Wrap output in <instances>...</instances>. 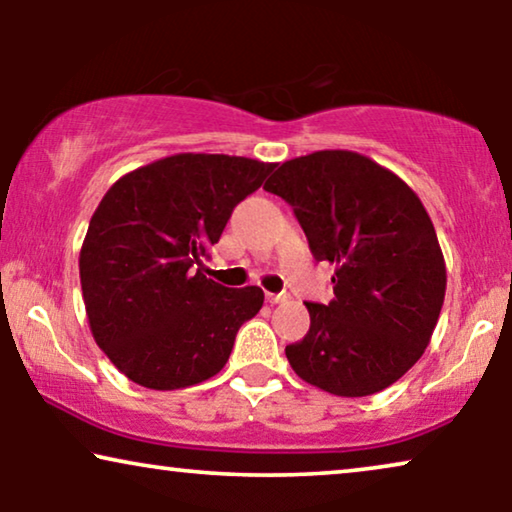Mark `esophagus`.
<instances>
[{
	"mask_svg": "<svg viewBox=\"0 0 512 512\" xmlns=\"http://www.w3.org/2000/svg\"><path fill=\"white\" fill-rule=\"evenodd\" d=\"M265 300H268L270 305L286 303V300H289V293H265Z\"/></svg>",
	"mask_w": 512,
	"mask_h": 512,
	"instance_id": "obj_1",
	"label": "esophagus"
}]
</instances>
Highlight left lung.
Masks as SVG:
<instances>
[{
	"mask_svg": "<svg viewBox=\"0 0 512 512\" xmlns=\"http://www.w3.org/2000/svg\"><path fill=\"white\" fill-rule=\"evenodd\" d=\"M289 202L317 261L335 265L333 300L305 303L310 331L286 347L298 377L335 396L387 389L419 361L445 300V261L415 191L354 151H314L268 184Z\"/></svg>",
	"mask_w": 512,
	"mask_h": 512,
	"instance_id": "obj_1",
	"label": "left lung"
}]
</instances>
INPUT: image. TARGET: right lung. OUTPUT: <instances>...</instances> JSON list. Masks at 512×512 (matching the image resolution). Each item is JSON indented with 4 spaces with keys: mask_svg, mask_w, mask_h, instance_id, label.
I'll return each mask as SVG.
<instances>
[{
    "mask_svg": "<svg viewBox=\"0 0 512 512\" xmlns=\"http://www.w3.org/2000/svg\"><path fill=\"white\" fill-rule=\"evenodd\" d=\"M272 170L240 156L177 153L104 195L81 247V291L95 342L128 380L170 391L226 366L263 291L216 284L202 261Z\"/></svg>",
    "mask_w": 512,
    "mask_h": 512,
    "instance_id": "right-lung-1",
    "label": "right lung"
}]
</instances>
